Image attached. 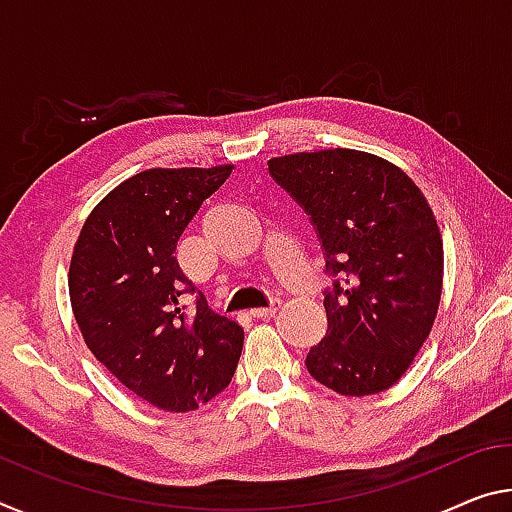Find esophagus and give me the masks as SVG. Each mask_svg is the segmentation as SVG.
Listing matches in <instances>:
<instances>
[{
  "instance_id": "obj_1",
  "label": "esophagus",
  "mask_w": 512,
  "mask_h": 512,
  "mask_svg": "<svg viewBox=\"0 0 512 512\" xmlns=\"http://www.w3.org/2000/svg\"><path fill=\"white\" fill-rule=\"evenodd\" d=\"M280 300L278 298H273L271 300V305H266V307H255V310H250V314L253 316H257V319H269V316H275V312L280 310Z\"/></svg>"
}]
</instances>
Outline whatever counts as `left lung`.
Returning <instances> with one entry per match:
<instances>
[{"instance_id": "left-lung-1", "label": "left lung", "mask_w": 512, "mask_h": 512, "mask_svg": "<svg viewBox=\"0 0 512 512\" xmlns=\"http://www.w3.org/2000/svg\"><path fill=\"white\" fill-rule=\"evenodd\" d=\"M269 173L310 216L332 275L328 332L307 371L344 396L385 392L440 307L444 250L431 205L399 166L360 150L273 157Z\"/></svg>"}]
</instances>
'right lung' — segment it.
Here are the masks:
<instances>
[{"mask_svg":"<svg viewBox=\"0 0 512 512\" xmlns=\"http://www.w3.org/2000/svg\"><path fill=\"white\" fill-rule=\"evenodd\" d=\"M150 168L107 193L86 218L68 287L86 346L129 392L166 412H189L230 385L243 328L209 310L177 264L186 225L232 173ZM197 294L185 312L183 296Z\"/></svg>","mask_w":512,"mask_h":512,"instance_id":"add662e5","label":"right lung"}]
</instances>
